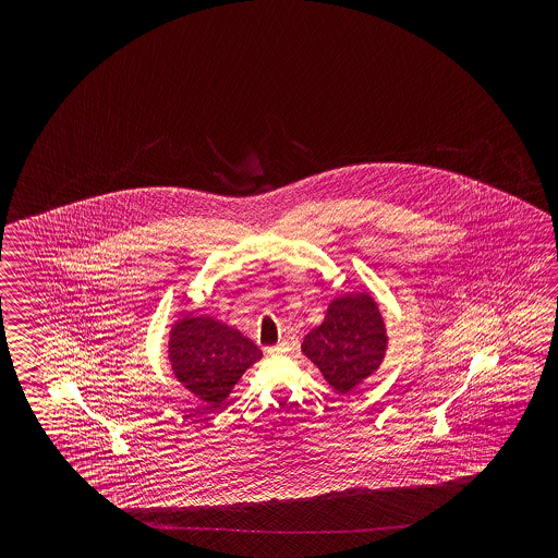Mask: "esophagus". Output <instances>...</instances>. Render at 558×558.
I'll use <instances>...</instances> for the list:
<instances>
[{"label":"esophagus","instance_id":"obj_1","mask_svg":"<svg viewBox=\"0 0 558 558\" xmlns=\"http://www.w3.org/2000/svg\"><path fill=\"white\" fill-rule=\"evenodd\" d=\"M287 351H289V343L275 344V347H269V349H267V353L271 356L284 355Z\"/></svg>","mask_w":558,"mask_h":558}]
</instances>
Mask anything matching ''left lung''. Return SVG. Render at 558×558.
Listing matches in <instances>:
<instances>
[{"mask_svg":"<svg viewBox=\"0 0 558 558\" xmlns=\"http://www.w3.org/2000/svg\"><path fill=\"white\" fill-rule=\"evenodd\" d=\"M301 347L335 391L349 392L379 367L385 355L387 335L379 308L365 293L339 296Z\"/></svg>","mask_w":558,"mask_h":558,"instance_id":"left-lung-1","label":"left lung"}]
</instances>
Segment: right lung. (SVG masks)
I'll list each match as a JSON object with an SVG mask.
<instances>
[{
  "instance_id": "add662e5",
  "label": "right lung",
  "mask_w": 558,
  "mask_h": 558,
  "mask_svg": "<svg viewBox=\"0 0 558 558\" xmlns=\"http://www.w3.org/2000/svg\"><path fill=\"white\" fill-rule=\"evenodd\" d=\"M169 359L179 383L209 407H219L241 375L262 359V351L226 323L193 317L171 331Z\"/></svg>"
}]
</instances>
